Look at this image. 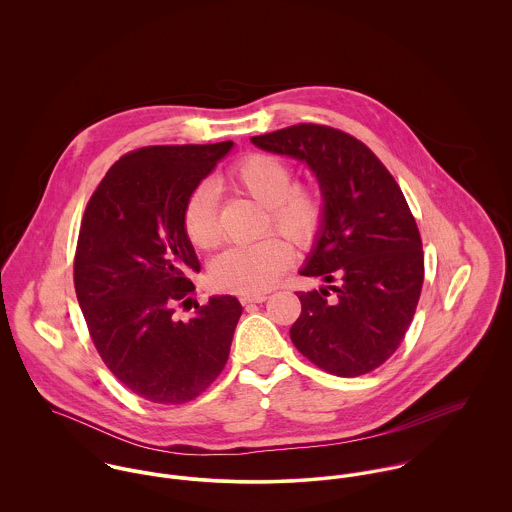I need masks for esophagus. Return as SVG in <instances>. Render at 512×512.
Masks as SVG:
<instances>
[{
	"mask_svg": "<svg viewBox=\"0 0 512 512\" xmlns=\"http://www.w3.org/2000/svg\"><path fill=\"white\" fill-rule=\"evenodd\" d=\"M268 295L266 293H252V295H240V303L248 305V303H262L266 301Z\"/></svg>",
	"mask_w": 512,
	"mask_h": 512,
	"instance_id": "34e87169",
	"label": "esophagus"
}]
</instances>
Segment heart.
Listing matches in <instances>:
<instances>
[{
	"instance_id": "1",
	"label": "heart",
	"mask_w": 512,
	"mask_h": 512,
	"mask_svg": "<svg viewBox=\"0 0 512 512\" xmlns=\"http://www.w3.org/2000/svg\"><path fill=\"white\" fill-rule=\"evenodd\" d=\"M230 187L258 205L266 207V230H276L295 248H309L321 234L325 203L313 185L293 183L292 167L270 153H252L234 163L215 183ZM183 228L189 242L199 250H213L220 244L215 193L209 185L195 189L183 211ZM292 262L290 246L268 236L250 246H236L217 258L211 280L226 292L262 293L270 290Z\"/></svg>"
}]
</instances>
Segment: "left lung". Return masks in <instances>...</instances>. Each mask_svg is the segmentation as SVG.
I'll list each match as a JSON object with an SVG mask.
<instances>
[{
	"label": "left lung",
	"instance_id": "obj_1",
	"mask_svg": "<svg viewBox=\"0 0 512 512\" xmlns=\"http://www.w3.org/2000/svg\"><path fill=\"white\" fill-rule=\"evenodd\" d=\"M252 144L305 161L325 201L301 276L337 284L297 292L295 349L337 376L378 368L400 347L424 284L420 230L398 183L361 140L331 126L297 124Z\"/></svg>",
	"mask_w": 512,
	"mask_h": 512
}]
</instances>
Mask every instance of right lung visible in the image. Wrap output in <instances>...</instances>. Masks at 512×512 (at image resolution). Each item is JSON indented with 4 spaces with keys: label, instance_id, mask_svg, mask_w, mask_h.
<instances>
[{
    "label": "right lung",
    "instance_id": "obj_1",
    "mask_svg": "<svg viewBox=\"0 0 512 512\" xmlns=\"http://www.w3.org/2000/svg\"><path fill=\"white\" fill-rule=\"evenodd\" d=\"M230 147L134 149L108 169L82 217L74 290L88 333L110 372L155 404L191 402L217 380L242 315L232 295L195 303L189 321L173 315L201 270L185 205Z\"/></svg>",
    "mask_w": 512,
    "mask_h": 512
}]
</instances>
